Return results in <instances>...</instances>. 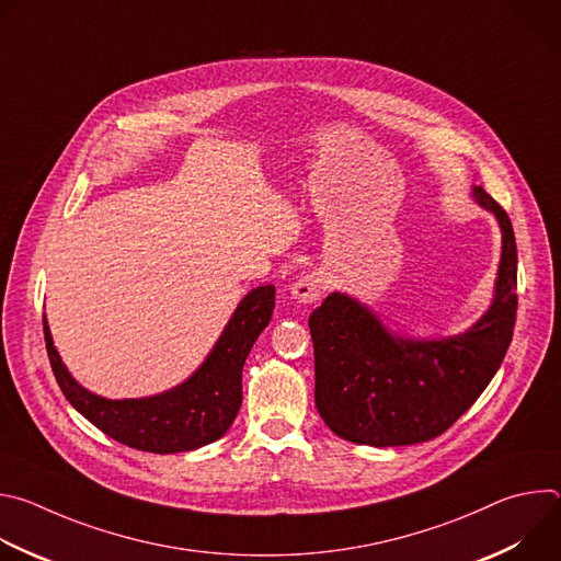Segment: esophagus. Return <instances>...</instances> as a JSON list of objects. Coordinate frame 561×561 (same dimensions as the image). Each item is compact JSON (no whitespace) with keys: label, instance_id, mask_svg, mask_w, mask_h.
I'll list each match as a JSON object with an SVG mask.
<instances>
[{"label":"esophagus","instance_id":"obj_1","mask_svg":"<svg viewBox=\"0 0 561 561\" xmlns=\"http://www.w3.org/2000/svg\"><path fill=\"white\" fill-rule=\"evenodd\" d=\"M324 277L319 275V273H308V275H304V277H299L295 284H293V288H290V293H293V297L297 299V301H301V304H312V301H317L319 297H322V293H324Z\"/></svg>","mask_w":561,"mask_h":561}]
</instances>
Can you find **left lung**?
Masks as SVG:
<instances>
[{
    "label": "left lung",
    "instance_id": "8db88e82",
    "mask_svg": "<svg viewBox=\"0 0 561 561\" xmlns=\"http://www.w3.org/2000/svg\"><path fill=\"white\" fill-rule=\"evenodd\" d=\"M474 197L497 215L504 239L495 299L472 329L433 342L402 340L342 293L310 312L314 407L342 439L379 448L435 439L502 366L517 317V244L506 210L482 186Z\"/></svg>",
    "mask_w": 561,
    "mask_h": 561
}]
</instances>
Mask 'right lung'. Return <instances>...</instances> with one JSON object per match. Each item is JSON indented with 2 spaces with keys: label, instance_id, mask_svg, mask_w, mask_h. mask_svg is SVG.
Returning <instances> with one entry per match:
<instances>
[{
  "label": "right lung",
  "instance_id": "right-lung-1",
  "mask_svg": "<svg viewBox=\"0 0 561 561\" xmlns=\"http://www.w3.org/2000/svg\"><path fill=\"white\" fill-rule=\"evenodd\" d=\"M275 286L251 290L232 312L206 362L182 386L146 399H104L79 386L61 364L48 324L44 340L53 375L64 397L93 426L115 442L146 453H184L219 439L242 407V368L268 327Z\"/></svg>",
  "mask_w": 561,
  "mask_h": 561
}]
</instances>
